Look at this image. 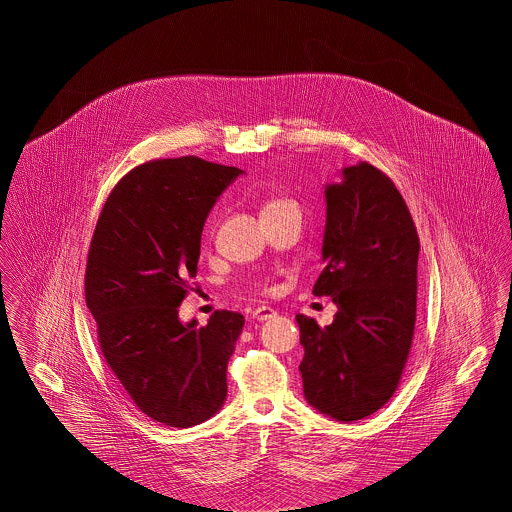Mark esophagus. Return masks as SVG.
I'll return each instance as SVG.
<instances>
[{
	"label": "esophagus",
	"mask_w": 512,
	"mask_h": 512,
	"mask_svg": "<svg viewBox=\"0 0 512 512\" xmlns=\"http://www.w3.org/2000/svg\"><path fill=\"white\" fill-rule=\"evenodd\" d=\"M274 317H276V311L270 309V307H257V309L253 311V318L259 320V322H265V320H270V318Z\"/></svg>",
	"instance_id": "1"
}]
</instances>
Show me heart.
Returning a JSON list of instances; mask_svg holds the SVG:
<instances>
[{
	"instance_id": "heart-1",
	"label": "heart",
	"mask_w": 512,
	"mask_h": 512,
	"mask_svg": "<svg viewBox=\"0 0 512 512\" xmlns=\"http://www.w3.org/2000/svg\"><path fill=\"white\" fill-rule=\"evenodd\" d=\"M286 205H290V201H286V199H272V201H267V203L263 205L261 215H267V213H272V211H278V209H282V207H286Z\"/></svg>"
}]
</instances>
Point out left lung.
Here are the masks:
<instances>
[{"instance_id": "1", "label": "left lung", "mask_w": 512, "mask_h": 512, "mask_svg": "<svg viewBox=\"0 0 512 512\" xmlns=\"http://www.w3.org/2000/svg\"><path fill=\"white\" fill-rule=\"evenodd\" d=\"M322 263L313 293L338 307L330 326L297 315L307 403L340 422L390 401L407 363L416 320L418 236L384 172L365 161L324 186Z\"/></svg>"}]
</instances>
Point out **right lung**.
I'll use <instances>...</instances> for the list:
<instances>
[{"mask_svg": "<svg viewBox=\"0 0 512 512\" xmlns=\"http://www.w3.org/2000/svg\"><path fill=\"white\" fill-rule=\"evenodd\" d=\"M240 174L197 157L128 172L107 197L88 251L86 305L101 353L138 409L172 428L201 424L226 401L245 318L217 311L197 326L176 307L197 274L205 220Z\"/></svg>", "mask_w": 512, "mask_h": 512, "instance_id": "1", "label": "right lung"}]
</instances>
